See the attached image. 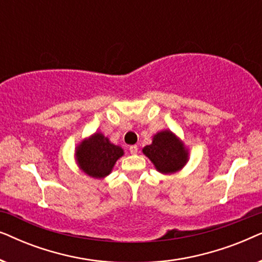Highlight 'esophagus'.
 Masks as SVG:
<instances>
[{
  "label": "esophagus",
  "mask_w": 262,
  "mask_h": 262,
  "mask_svg": "<svg viewBox=\"0 0 262 262\" xmlns=\"http://www.w3.org/2000/svg\"><path fill=\"white\" fill-rule=\"evenodd\" d=\"M128 150H130L131 154H137V151H138V146H137V145H131L130 148H128Z\"/></svg>",
  "instance_id": "34e87169"
}]
</instances>
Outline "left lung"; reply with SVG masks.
I'll list each match as a JSON object with an SVG mask.
<instances>
[{"label":"left lung","instance_id":"left-lung-1","mask_svg":"<svg viewBox=\"0 0 262 262\" xmlns=\"http://www.w3.org/2000/svg\"><path fill=\"white\" fill-rule=\"evenodd\" d=\"M143 154L162 174L177 173L188 161V150L180 138L169 130L157 132L151 144L143 148Z\"/></svg>","mask_w":262,"mask_h":262}]
</instances>
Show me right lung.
<instances>
[{
    "instance_id": "1",
    "label": "right lung",
    "mask_w": 262,
    "mask_h": 262,
    "mask_svg": "<svg viewBox=\"0 0 262 262\" xmlns=\"http://www.w3.org/2000/svg\"><path fill=\"white\" fill-rule=\"evenodd\" d=\"M123 155L124 150L111 143L101 132H95L82 141L75 151L80 169L95 179H103L111 174L114 164Z\"/></svg>"
}]
</instances>
